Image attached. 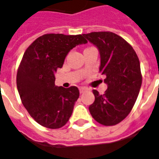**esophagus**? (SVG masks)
Wrapping results in <instances>:
<instances>
[{
  "label": "esophagus",
  "instance_id": "1",
  "mask_svg": "<svg viewBox=\"0 0 159 159\" xmlns=\"http://www.w3.org/2000/svg\"><path fill=\"white\" fill-rule=\"evenodd\" d=\"M86 88H85V87L79 88V91H80V93H81V94L84 93V92L86 91Z\"/></svg>",
  "mask_w": 159,
  "mask_h": 159
}]
</instances>
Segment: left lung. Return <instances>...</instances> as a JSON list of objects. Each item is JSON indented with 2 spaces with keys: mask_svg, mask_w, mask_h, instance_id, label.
Instances as JSON below:
<instances>
[{
  "mask_svg": "<svg viewBox=\"0 0 159 159\" xmlns=\"http://www.w3.org/2000/svg\"><path fill=\"white\" fill-rule=\"evenodd\" d=\"M99 50V73L106 76L103 94L93 90L94 102L89 107L92 117L105 126L119 124L128 116L139 94L142 82L137 53L126 40L111 31L84 34Z\"/></svg>",
  "mask_w": 159,
  "mask_h": 159,
  "instance_id": "1",
  "label": "left lung"
}]
</instances>
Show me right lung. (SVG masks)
<instances>
[{
    "label": "right lung",
    "instance_id": "add662e5",
    "mask_svg": "<svg viewBox=\"0 0 159 159\" xmlns=\"http://www.w3.org/2000/svg\"><path fill=\"white\" fill-rule=\"evenodd\" d=\"M87 41L82 34H45L24 52L17 73V87L30 116L45 128L63 127L79 97L76 86H55L54 73L62 68L71 49Z\"/></svg>",
    "mask_w": 159,
    "mask_h": 159
}]
</instances>
